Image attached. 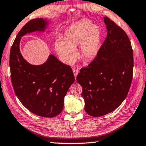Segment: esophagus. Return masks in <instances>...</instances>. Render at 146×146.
I'll list each match as a JSON object with an SVG mask.
<instances>
[{
    "instance_id": "obj_1",
    "label": "esophagus",
    "mask_w": 146,
    "mask_h": 146,
    "mask_svg": "<svg viewBox=\"0 0 146 146\" xmlns=\"http://www.w3.org/2000/svg\"><path fill=\"white\" fill-rule=\"evenodd\" d=\"M72 70H73L74 75V77H75V78H76V77H77V75L78 74V73H79V70L76 68H74Z\"/></svg>"
}]
</instances>
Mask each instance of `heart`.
<instances>
[{
	"instance_id": "b5f03b06",
	"label": "heart",
	"mask_w": 146,
	"mask_h": 146,
	"mask_svg": "<svg viewBox=\"0 0 146 146\" xmlns=\"http://www.w3.org/2000/svg\"><path fill=\"white\" fill-rule=\"evenodd\" d=\"M101 42L99 27L89 20H82L68 27L63 40H56L54 47L61 60L66 65H72L76 58L74 48L79 45V56L86 61H90L98 56Z\"/></svg>"
}]
</instances>
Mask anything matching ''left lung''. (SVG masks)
<instances>
[{
  "instance_id": "obj_1",
  "label": "left lung",
  "mask_w": 146,
  "mask_h": 146,
  "mask_svg": "<svg viewBox=\"0 0 146 146\" xmlns=\"http://www.w3.org/2000/svg\"><path fill=\"white\" fill-rule=\"evenodd\" d=\"M108 31L97 57L80 70L77 81L83 88L85 110L92 117L114 111L126 99L131 86L133 56L126 33L108 17Z\"/></svg>"
}]
</instances>
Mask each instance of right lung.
I'll return each instance as SVG.
<instances>
[{
    "label": "right lung",
    "mask_w": 146,
    "mask_h": 146,
    "mask_svg": "<svg viewBox=\"0 0 146 146\" xmlns=\"http://www.w3.org/2000/svg\"><path fill=\"white\" fill-rule=\"evenodd\" d=\"M48 24L49 20L42 18L28 22L17 35L9 57L11 82L18 99L28 110L43 117L61 113L64 98L75 80L70 66L53 54L44 63L35 65L28 63L20 52L22 37L27 33L45 32Z\"/></svg>",
    "instance_id": "add662e5"
}]
</instances>
